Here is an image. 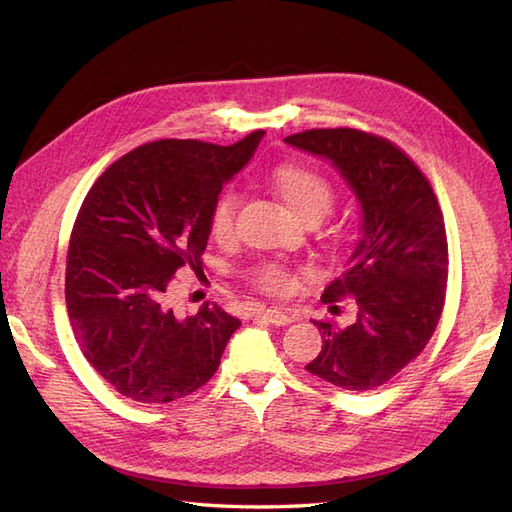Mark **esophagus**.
I'll use <instances>...</instances> for the list:
<instances>
[{
    "instance_id": "1",
    "label": "esophagus",
    "mask_w": 512,
    "mask_h": 512,
    "mask_svg": "<svg viewBox=\"0 0 512 512\" xmlns=\"http://www.w3.org/2000/svg\"><path fill=\"white\" fill-rule=\"evenodd\" d=\"M258 316H262L271 324H277V327H284V324L292 322V316L284 312V309H277V307H260Z\"/></svg>"
}]
</instances>
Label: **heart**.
Wrapping results in <instances>:
<instances>
[{"mask_svg": "<svg viewBox=\"0 0 512 512\" xmlns=\"http://www.w3.org/2000/svg\"><path fill=\"white\" fill-rule=\"evenodd\" d=\"M269 181L290 209L303 220H320L335 203V188L329 177L305 162L277 164ZM239 196L235 190H224L213 200L209 211V232L218 243L235 237V215ZM245 280L252 288L269 297H286L297 288V269L286 260H260L245 271Z\"/></svg>", "mask_w": 512, "mask_h": 512, "instance_id": "b5f03b06", "label": "heart"}]
</instances>
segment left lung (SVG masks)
Instances as JSON below:
<instances>
[{"label": "left lung", "mask_w": 512, "mask_h": 512, "mask_svg": "<svg viewBox=\"0 0 512 512\" xmlns=\"http://www.w3.org/2000/svg\"><path fill=\"white\" fill-rule=\"evenodd\" d=\"M284 141L331 160L363 207V237L320 297L324 305L352 297L359 314L346 329L314 320L322 350L305 369L346 391L378 389L425 350L442 316L448 243L438 196L384 136L314 128Z\"/></svg>", "instance_id": "8db88e82"}]
</instances>
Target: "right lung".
<instances>
[{
	"instance_id": "1",
	"label": "right lung",
	"mask_w": 512,
	"mask_h": 512,
	"mask_svg": "<svg viewBox=\"0 0 512 512\" xmlns=\"http://www.w3.org/2000/svg\"><path fill=\"white\" fill-rule=\"evenodd\" d=\"M262 134L228 147L194 138L145 143L87 192L68 245V318L89 365L123 397L168 404L218 371L241 322L209 301L177 318L166 290L181 267H203L213 200Z\"/></svg>"
}]
</instances>
